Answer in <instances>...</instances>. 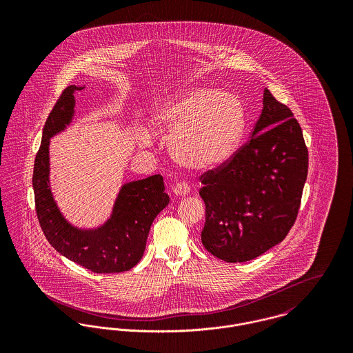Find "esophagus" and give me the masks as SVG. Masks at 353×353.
Here are the masks:
<instances>
[{"instance_id":"1","label":"esophagus","mask_w":353,"mask_h":353,"mask_svg":"<svg viewBox=\"0 0 353 353\" xmlns=\"http://www.w3.org/2000/svg\"><path fill=\"white\" fill-rule=\"evenodd\" d=\"M172 192L175 196H188L190 193V186L186 183V182H179L176 183L174 188H172Z\"/></svg>"}]
</instances>
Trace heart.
Instances as JSON below:
<instances>
[{
  "label": "heart",
  "instance_id": "obj_1",
  "mask_svg": "<svg viewBox=\"0 0 353 353\" xmlns=\"http://www.w3.org/2000/svg\"><path fill=\"white\" fill-rule=\"evenodd\" d=\"M152 129L170 136V152L185 167L209 170L228 160L245 132L241 99L217 88L194 87L157 101ZM148 140V136H144Z\"/></svg>",
  "mask_w": 353,
  "mask_h": 353
}]
</instances>
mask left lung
Returning a JSON list of instances; mask_svg holds the SVG:
<instances>
[{
  "label": "left lung",
  "mask_w": 353,
  "mask_h": 353,
  "mask_svg": "<svg viewBox=\"0 0 353 353\" xmlns=\"http://www.w3.org/2000/svg\"><path fill=\"white\" fill-rule=\"evenodd\" d=\"M252 139L201 175L203 248L225 262H246L292 228L307 179L308 152L292 111L263 90Z\"/></svg>",
  "instance_id": "8db88e82"
}]
</instances>
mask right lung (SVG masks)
Segmentation results:
<instances>
[{
  "instance_id": "right-lung-1",
  "label": "right lung",
  "mask_w": 353,
  "mask_h": 353,
  "mask_svg": "<svg viewBox=\"0 0 353 353\" xmlns=\"http://www.w3.org/2000/svg\"><path fill=\"white\" fill-rule=\"evenodd\" d=\"M84 87L69 85L51 110L43 128L41 148L32 175L35 209L41 228L51 246L68 259L94 273H119L143 258L154 217L168 205L161 175L125 183L110 219L98 228L72 225L54 201L50 188V139L72 122L74 92Z\"/></svg>"
}]
</instances>
